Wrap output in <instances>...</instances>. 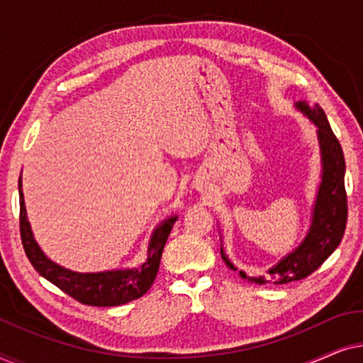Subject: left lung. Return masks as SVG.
<instances>
[{
	"label": "left lung",
	"mask_w": 363,
	"mask_h": 363,
	"mask_svg": "<svg viewBox=\"0 0 363 363\" xmlns=\"http://www.w3.org/2000/svg\"><path fill=\"white\" fill-rule=\"evenodd\" d=\"M297 107L312 118L319 128V142L322 152V183L317 193L312 216V226L309 235L302 241V245L281 259L269 269V276L266 277H247L257 284H289V282L306 279L315 269H319L327 257L335 251L340 245L347 225V191H345V160L344 153L335 133L327 122V117L319 104L309 107L306 102H299ZM221 256L228 267L236 269L228 259L225 251L221 250ZM240 274L246 279L245 272Z\"/></svg>",
	"instance_id": "1"
}]
</instances>
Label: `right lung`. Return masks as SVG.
Returning a JSON list of instances; mask_svg holds the SVG:
<instances>
[{
	"label": "right lung",
	"instance_id": "1",
	"mask_svg": "<svg viewBox=\"0 0 363 363\" xmlns=\"http://www.w3.org/2000/svg\"><path fill=\"white\" fill-rule=\"evenodd\" d=\"M19 188V233H21V242L26 252L29 262L43 277L57 286L62 292L71 296L72 299L86 306L112 307L127 304L133 299H138L150 289L155 281L158 266H160L162 252L165 242L170 235L173 223L177 216L163 221L160 226L153 231L150 246H148V257L142 266L135 269L125 271H107L97 272V274H81L72 272L57 266L56 262L49 261L44 252L39 250L38 242L34 241L31 228H29L26 218V208H24V198L21 190V178L18 182Z\"/></svg>",
	"mask_w": 363,
	"mask_h": 363
}]
</instances>
